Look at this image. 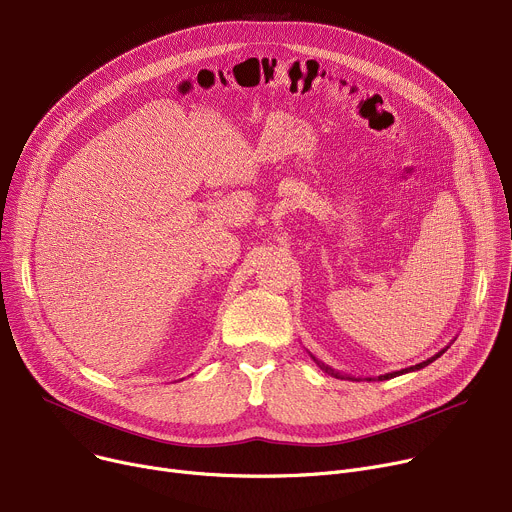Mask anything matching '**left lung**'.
Returning <instances> with one entry per match:
<instances>
[{"mask_svg": "<svg viewBox=\"0 0 512 512\" xmlns=\"http://www.w3.org/2000/svg\"><path fill=\"white\" fill-rule=\"evenodd\" d=\"M448 347H444L442 351H438L436 355H432L430 359H426V362H422V364H415V366H409V368H405V370H399V372H390V374H382V376H376V378H355V376H345V374H341V372H337V370H333V368H330V366H326V364H322L320 362V359H316L312 353V359H314V362L320 366V370H324L326 374H330V376H335V378H347V380H355V382H359V380H368V382H372V380H388V378H395V376H401V374H409V372H417V370H422V368H426L428 364H432V362H436V359L446 351Z\"/></svg>", "mask_w": 512, "mask_h": 512, "instance_id": "left-lung-1", "label": "left lung"}]
</instances>
